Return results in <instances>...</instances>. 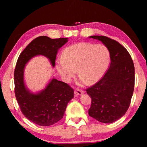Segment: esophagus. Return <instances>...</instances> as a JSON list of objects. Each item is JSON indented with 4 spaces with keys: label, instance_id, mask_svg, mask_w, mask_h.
<instances>
[{
    "label": "esophagus",
    "instance_id": "obj_1",
    "mask_svg": "<svg viewBox=\"0 0 147 147\" xmlns=\"http://www.w3.org/2000/svg\"><path fill=\"white\" fill-rule=\"evenodd\" d=\"M84 93V91L81 90V89H76L75 91H74V94H75V95H80V94H83Z\"/></svg>",
    "mask_w": 147,
    "mask_h": 147
}]
</instances>
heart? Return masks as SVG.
<instances>
[{
	"instance_id": "1",
	"label": "heart",
	"mask_w": 147,
	"mask_h": 147,
	"mask_svg": "<svg viewBox=\"0 0 147 147\" xmlns=\"http://www.w3.org/2000/svg\"><path fill=\"white\" fill-rule=\"evenodd\" d=\"M109 52L104 45L82 42L64 50L62 58L56 60V69L62 79L69 82L76 73L80 74L78 84H94L98 81L108 67Z\"/></svg>"
}]
</instances>
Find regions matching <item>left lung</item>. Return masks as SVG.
I'll return each instance as SVG.
<instances>
[{"label":"left lung","instance_id":"left-lung-1","mask_svg":"<svg viewBox=\"0 0 147 147\" xmlns=\"http://www.w3.org/2000/svg\"><path fill=\"white\" fill-rule=\"evenodd\" d=\"M89 38L108 48L111 63L102 78L86 89L91 98L88 113L100 123H111L122 117L130 106L135 81L134 62L127 50L114 39L104 36Z\"/></svg>","mask_w":147,"mask_h":147}]
</instances>
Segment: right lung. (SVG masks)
<instances>
[{"instance_id":"add662e5","label":"right lung","mask_w":147,"mask_h":147,"mask_svg":"<svg viewBox=\"0 0 147 147\" xmlns=\"http://www.w3.org/2000/svg\"><path fill=\"white\" fill-rule=\"evenodd\" d=\"M68 38L51 39L39 36L34 39L20 54L14 71L15 94L21 112L35 124L49 126L63 118L67 104L74 97V90L67 84L53 78L43 90L32 93L24 82L25 65L33 57L43 55L55 66L58 51Z\"/></svg>"}]
</instances>
